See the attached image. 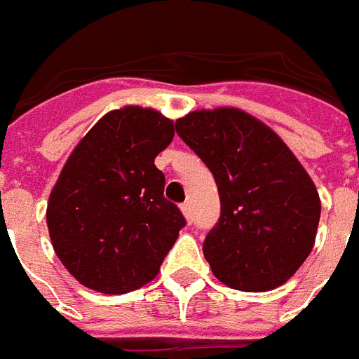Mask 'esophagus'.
Listing matches in <instances>:
<instances>
[{"mask_svg":"<svg viewBox=\"0 0 359 359\" xmlns=\"http://www.w3.org/2000/svg\"><path fill=\"white\" fill-rule=\"evenodd\" d=\"M180 211H182L184 219H187L188 223H190V221H192V208H190V202L182 203V205H180Z\"/></svg>","mask_w":359,"mask_h":359,"instance_id":"esophagus-1","label":"esophagus"}]
</instances>
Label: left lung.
<instances>
[{
    "label": "left lung",
    "mask_w": 359,
    "mask_h": 359,
    "mask_svg": "<svg viewBox=\"0 0 359 359\" xmlns=\"http://www.w3.org/2000/svg\"><path fill=\"white\" fill-rule=\"evenodd\" d=\"M177 133L210 167L221 219L203 256L223 285L267 292L285 285L316 244L321 200L271 126L238 107L190 111Z\"/></svg>",
    "instance_id": "8db88e82"
}]
</instances>
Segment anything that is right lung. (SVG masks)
<instances>
[{
	"instance_id": "obj_1",
	"label": "right lung",
	"mask_w": 359,
	"mask_h": 359,
	"mask_svg": "<svg viewBox=\"0 0 359 359\" xmlns=\"http://www.w3.org/2000/svg\"><path fill=\"white\" fill-rule=\"evenodd\" d=\"M175 136L161 111L125 105L105 113L59 172L46 210L55 254L82 286L102 294L138 290L187 225L163 198L156 167Z\"/></svg>"
}]
</instances>
